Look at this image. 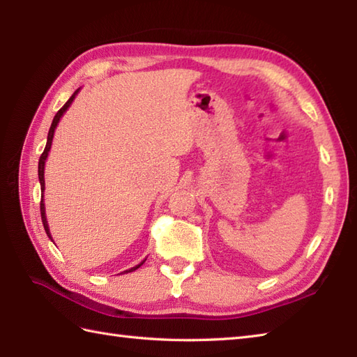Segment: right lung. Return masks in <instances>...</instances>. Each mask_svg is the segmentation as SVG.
<instances>
[{
  "instance_id": "obj_1",
  "label": "right lung",
  "mask_w": 357,
  "mask_h": 357,
  "mask_svg": "<svg viewBox=\"0 0 357 357\" xmlns=\"http://www.w3.org/2000/svg\"><path fill=\"white\" fill-rule=\"evenodd\" d=\"M78 92H79V89H78V90H75V93L69 98V101H67V102L63 105V107L58 110V113L55 115V118H53V121H52L50 130H49V135H47V144H45V149H44V151H43V155L40 156V162H38V178H40L41 192H44V165H45V159H47V156H49L50 147H52L53 133H55V128H56V126H58V123H59V119H61V116L64 115V112L70 107V104H72V101L75 100V96L78 95ZM40 210H41V221H43V225H44V230H45V233H47V236L52 239V234H50L49 225H47V219H45V207H44L43 196H41V207H40ZM52 241H53V239H52ZM144 262H146V259H144L141 264L136 265V267H132L130 270H126V271H123V273H130V271H135L136 268H139Z\"/></svg>"
}]
</instances>
